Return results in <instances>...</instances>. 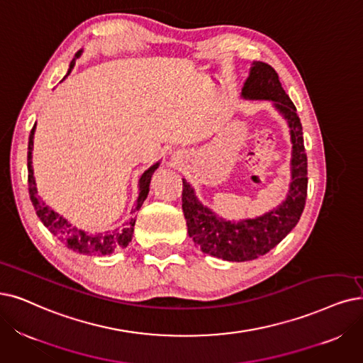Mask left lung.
<instances>
[{"instance_id":"8db88e82","label":"left lung","mask_w":363,"mask_h":363,"mask_svg":"<svg viewBox=\"0 0 363 363\" xmlns=\"http://www.w3.org/2000/svg\"><path fill=\"white\" fill-rule=\"evenodd\" d=\"M241 98L269 101L287 122L292 143L291 183L286 198L275 208L252 219L228 220L217 216L198 199L191 183L183 179V213L189 237L196 247L229 262L257 259L274 249L301 219L307 198V155L302 125L296 107L281 88L279 74L265 64L255 61L241 89Z\"/></svg>"}]
</instances>
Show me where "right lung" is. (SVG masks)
<instances>
[{
  "label": "right lung",
  "instance_id": "1",
  "mask_svg": "<svg viewBox=\"0 0 363 363\" xmlns=\"http://www.w3.org/2000/svg\"><path fill=\"white\" fill-rule=\"evenodd\" d=\"M83 50H79L74 56V60L71 61L69 68L67 71V76H69V72L72 71L76 65V61L80 57ZM65 77L62 80H65ZM35 126H33L31 134H30V141H28V191H30V198L34 206V210L38 216V219L43 222L52 234L60 240L61 242L65 244V247H68L72 252H77L82 255H89V256H106L111 255L113 252L126 247V245L131 242L133 234H134V226H135V217H131V219L126 220L122 226L116 228L113 230H104V232H98V234H92V232H88L84 229H79L76 226H72L71 222L62 214L55 211L50 208L45 201L41 199L37 191V184L34 179V169H33V149H34V133H35ZM159 164H153L150 168L144 171L140 180H138V198L135 201V204L131 210V214H135L143 206L144 199L147 198L149 191H150V180L153 172L159 168Z\"/></svg>",
  "mask_w": 363,
  "mask_h": 363
}]
</instances>
